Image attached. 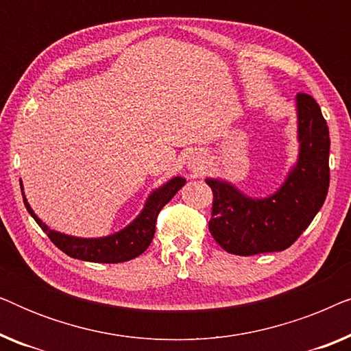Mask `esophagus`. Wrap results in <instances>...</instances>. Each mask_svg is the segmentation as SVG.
I'll list each match as a JSON object with an SVG mask.
<instances>
[{
	"instance_id": "obj_1",
	"label": "esophagus",
	"mask_w": 351,
	"mask_h": 351,
	"mask_svg": "<svg viewBox=\"0 0 351 351\" xmlns=\"http://www.w3.org/2000/svg\"><path fill=\"white\" fill-rule=\"evenodd\" d=\"M189 171H190V172H193L195 176L201 174V172L204 171V165H203V161H201L198 156H193V158H191V160L189 161Z\"/></svg>"
}]
</instances>
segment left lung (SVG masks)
<instances>
[{
    "label": "left lung",
    "mask_w": 351,
    "mask_h": 351,
    "mask_svg": "<svg viewBox=\"0 0 351 351\" xmlns=\"http://www.w3.org/2000/svg\"><path fill=\"white\" fill-rule=\"evenodd\" d=\"M299 156L273 195L251 198L222 179H206L214 193L209 232L237 256L285 251L318 214L329 189V128L319 105L297 94Z\"/></svg>",
    "instance_id": "8db88e82"
}]
</instances>
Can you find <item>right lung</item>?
<instances>
[{
  "label": "right lung",
  "mask_w": 351,
  "mask_h": 351,
  "mask_svg": "<svg viewBox=\"0 0 351 351\" xmlns=\"http://www.w3.org/2000/svg\"><path fill=\"white\" fill-rule=\"evenodd\" d=\"M185 185L184 177H172L169 182L161 185L160 189L153 190L145 201V206L141 210V214L132 220L128 227H124L119 232L108 234L102 238H78L65 234L56 230H51L38 215L33 213V209L28 204V201L23 196V204L36 223L40 225L52 243L65 252L66 256L80 258L86 262L95 263H119L128 262L131 258L145 251L150 246L153 237H155V225L156 217L160 210L174 198V195ZM21 190L23 191V185L21 180Z\"/></svg>",
  "instance_id": "add662e5"
}]
</instances>
